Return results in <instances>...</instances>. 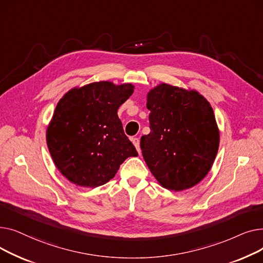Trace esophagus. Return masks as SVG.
I'll list each match as a JSON object with an SVG mask.
<instances>
[{
	"mask_svg": "<svg viewBox=\"0 0 263 263\" xmlns=\"http://www.w3.org/2000/svg\"><path fill=\"white\" fill-rule=\"evenodd\" d=\"M131 141H132V143H133V145L135 146V148H136V150H137V153H139L140 155H141V148H140V140L137 139V137H132L131 139Z\"/></svg>",
	"mask_w": 263,
	"mask_h": 263,
	"instance_id": "34e87169",
	"label": "esophagus"
}]
</instances>
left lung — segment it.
Here are the masks:
<instances>
[{
  "label": "left lung",
  "instance_id": "left-lung-1",
  "mask_svg": "<svg viewBox=\"0 0 263 263\" xmlns=\"http://www.w3.org/2000/svg\"><path fill=\"white\" fill-rule=\"evenodd\" d=\"M150 133L141 149L151 174L164 189L195 186L210 172L219 146V131L210 102L194 89L166 83L147 93Z\"/></svg>",
  "mask_w": 263,
  "mask_h": 263
}]
</instances>
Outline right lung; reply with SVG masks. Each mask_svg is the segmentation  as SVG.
I'll list each match as a JSON object with an SVG mask.
<instances>
[{
	"label": "right lung",
	"mask_w": 263,
	"mask_h": 263,
	"mask_svg": "<svg viewBox=\"0 0 263 263\" xmlns=\"http://www.w3.org/2000/svg\"><path fill=\"white\" fill-rule=\"evenodd\" d=\"M133 91L130 83L100 81L74 87L59 101L46 137L55 166L69 181L92 189L103 185L124 160L139 155L117 115Z\"/></svg>",
	"instance_id": "1"
}]
</instances>
